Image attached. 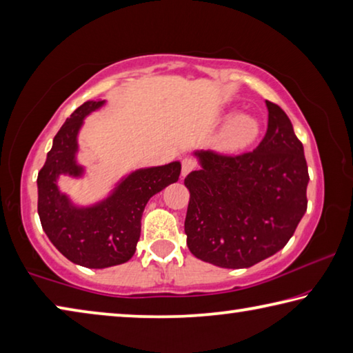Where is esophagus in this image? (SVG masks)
<instances>
[{
    "instance_id": "esophagus-1",
    "label": "esophagus",
    "mask_w": 353,
    "mask_h": 353,
    "mask_svg": "<svg viewBox=\"0 0 353 353\" xmlns=\"http://www.w3.org/2000/svg\"><path fill=\"white\" fill-rule=\"evenodd\" d=\"M196 166H198V163H196L194 160H191V159H183V162H182V176H187L188 172L194 171V170H196Z\"/></svg>"
}]
</instances>
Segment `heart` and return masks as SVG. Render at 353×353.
<instances>
[{"label": "heart", "mask_w": 353, "mask_h": 353, "mask_svg": "<svg viewBox=\"0 0 353 353\" xmlns=\"http://www.w3.org/2000/svg\"><path fill=\"white\" fill-rule=\"evenodd\" d=\"M232 113H234V110H232L229 115H232ZM259 135V118L243 113V115H238L227 123V126L221 130V134L218 135L216 143L223 151L235 152L252 145Z\"/></svg>", "instance_id": "1"}]
</instances>
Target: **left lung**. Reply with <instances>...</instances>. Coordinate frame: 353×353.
Wrapping results in <instances>:
<instances>
[{
  "label": "left lung",
  "instance_id": "8db88e82",
  "mask_svg": "<svg viewBox=\"0 0 353 353\" xmlns=\"http://www.w3.org/2000/svg\"><path fill=\"white\" fill-rule=\"evenodd\" d=\"M268 130L254 151H196L185 234L196 259L240 270L279 252L307 212L310 181L302 143L286 113L266 101Z\"/></svg>",
  "mask_w": 353,
  "mask_h": 353
}]
</instances>
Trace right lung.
I'll return each mask as SVG.
<instances>
[{
	"label": "right lung",
	"mask_w": 353,
	"mask_h": 353,
	"mask_svg": "<svg viewBox=\"0 0 353 353\" xmlns=\"http://www.w3.org/2000/svg\"><path fill=\"white\" fill-rule=\"evenodd\" d=\"M105 101H87L71 113L52 140L39 171V216L45 234L76 265L103 270L132 259L140 240L141 214L148 201L179 181L181 162L141 168L118 182L110 196L90 207H77L57 187L59 176L81 177L76 162L77 134L88 113Z\"/></svg>",
	"instance_id": "1"
}]
</instances>
